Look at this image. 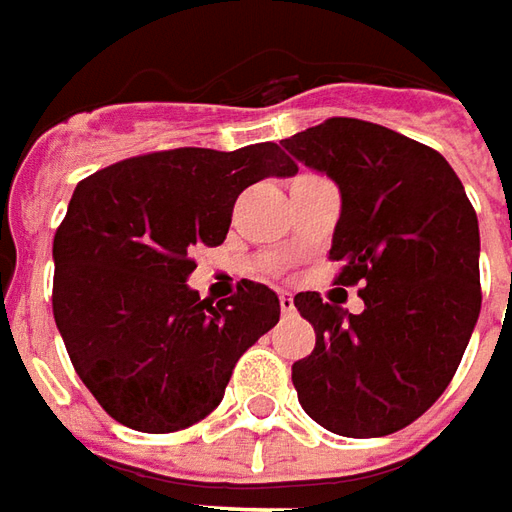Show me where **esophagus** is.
I'll return each mask as SVG.
<instances>
[{
    "mask_svg": "<svg viewBox=\"0 0 512 512\" xmlns=\"http://www.w3.org/2000/svg\"><path fill=\"white\" fill-rule=\"evenodd\" d=\"M279 305H282V310H285V313H293V310H296V305H293V296H290V293H279Z\"/></svg>",
    "mask_w": 512,
    "mask_h": 512,
    "instance_id": "34e87169",
    "label": "esophagus"
}]
</instances>
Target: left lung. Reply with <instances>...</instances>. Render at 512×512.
Masks as SVG:
<instances>
[{
    "instance_id": "8db88e82",
    "label": "left lung",
    "mask_w": 512,
    "mask_h": 512,
    "mask_svg": "<svg viewBox=\"0 0 512 512\" xmlns=\"http://www.w3.org/2000/svg\"><path fill=\"white\" fill-rule=\"evenodd\" d=\"M282 145L342 190L330 259L364 302L353 316L296 293L316 330L293 364L299 404L339 436L396 433L442 396L479 319L476 210L439 150L382 125L333 116Z\"/></svg>"
}]
</instances>
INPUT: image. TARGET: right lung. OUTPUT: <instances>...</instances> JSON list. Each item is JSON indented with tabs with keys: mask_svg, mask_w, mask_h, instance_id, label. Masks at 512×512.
Here are the masks:
<instances>
[{
	"mask_svg": "<svg viewBox=\"0 0 512 512\" xmlns=\"http://www.w3.org/2000/svg\"><path fill=\"white\" fill-rule=\"evenodd\" d=\"M296 170L259 142L130 156L76 185L53 236V319L110 419L173 433L222 402L239 356L279 322V296L242 279L230 299H202L190 253L225 242L245 187Z\"/></svg>",
	"mask_w": 512,
	"mask_h": 512,
	"instance_id": "add662e5",
	"label": "right lung"
}]
</instances>
